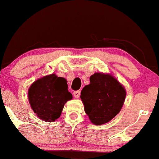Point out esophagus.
I'll return each instance as SVG.
<instances>
[{
	"label": "esophagus",
	"mask_w": 159,
	"mask_h": 159,
	"mask_svg": "<svg viewBox=\"0 0 159 159\" xmlns=\"http://www.w3.org/2000/svg\"><path fill=\"white\" fill-rule=\"evenodd\" d=\"M80 93H81V91H74L73 94H74V96H75V98H78L80 97Z\"/></svg>",
	"instance_id": "1"
}]
</instances>
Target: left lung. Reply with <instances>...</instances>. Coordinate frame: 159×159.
Listing matches in <instances>:
<instances>
[{"label":"left lung","mask_w":159,"mask_h":159,"mask_svg":"<svg viewBox=\"0 0 159 159\" xmlns=\"http://www.w3.org/2000/svg\"><path fill=\"white\" fill-rule=\"evenodd\" d=\"M90 82L81 92L84 111L93 124H104L120 113L126 89L110 74L94 73L90 77Z\"/></svg>","instance_id":"obj_1"}]
</instances>
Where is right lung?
<instances>
[{
  "label": "right lung",
  "mask_w": 159,
  "mask_h": 159,
  "mask_svg": "<svg viewBox=\"0 0 159 159\" xmlns=\"http://www.w3.org/2000/svg\"><path fill=\"white\" fill-rule=\"evenodd\" d=\"M28 98L38 117L52 123L61 116L64 105L72 99V94L68 91L66 78L52 74L31 84L28 90Z\"/></svg>",
  "instance_id": "right-lung-1"
}]
</instances>
